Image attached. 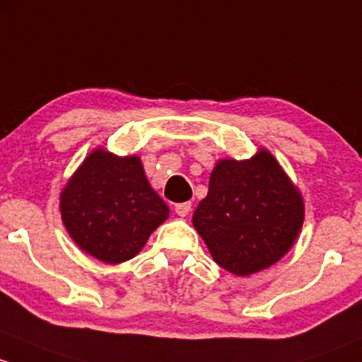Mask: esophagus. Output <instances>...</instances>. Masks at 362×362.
<instances>
[{"mask_svg": "<svg viewBox=\"0 0 362 362\" xmlns=\"http://www.w3.org/2000/svg\"><path fill=\"white\" fill-rule=\"evenodd\" d=\"M174 211H176L177 216H186L189 211H192V202L176 204V207H174Z\"/></svg>", "mask_w": 362, "mask_h": 362, "instance_id": "esophagus-1", "label": "esophagus"}]
</instances>
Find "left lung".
<instances>
[{
    "mask_svg": "<svg viewBox=\"0 0 362 362\" xmlns=\"http://www.w3.org/2000/svg\"><path fill=\"white\" fill-rule=\"evenodd\" d=\"M303 199L274 155L216 163L209 193L193 212V226L212 259L233 275L277 263L303 225Z\"/></svg>",
    "mask_w": 362,
    "mask_h": 362,
    "instance_id": "left-lung-1",
    "label": "left lung"
}]
</instances>
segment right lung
Segmentation results:
<instances>
[{"label":"right lung","mask_w":362,"mask_h":362,"mask_svg":"<svg viewBox=\"0 0 362 362\" xmlns=\"http://www.w3.org/2000/svg\"><path fill=\"white\" fill-rule=\"evenodd\" d=\"M66 230L83 249L104 263L132 259L148 237L169 218L139 156H117L94 150L61 193Z\"/></svg>","instance_id":"add662e5"}]
</instances>
